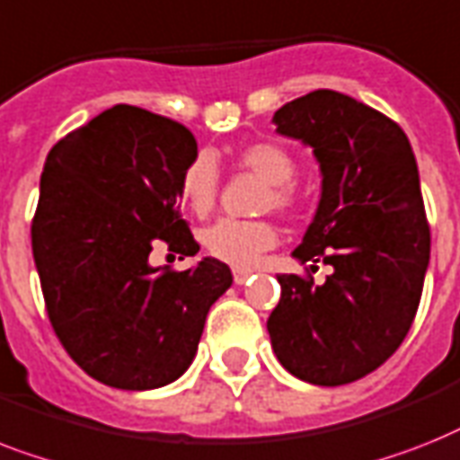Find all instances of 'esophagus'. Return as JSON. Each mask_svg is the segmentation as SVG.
I'll return each mask as SVG.
<instances>
[{
  "label": "esophagus",
  "instance_id": "1",
  "mask_svg": "<svg viewBox=\"0 0 460 460\" xmlns=\"http://www.w3.org/2000/svg\"><path fill=\"white\" fill-rule=\"evenodd\" d=\"M250 279V269H234V281L238 283V286H243V283L248 281Z\"/></svg>",
  "mask_w": 460,
  "mask_h": 460
}]
</instances>
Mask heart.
I'll return each instance as SVG.
<instances>
[{
  "mask_svg": "<svg viewBox=\"0 0 460 460\" xmlns=\"http://www.w3.org/2000/svg\"><path fill=\"white\" fill-rule=\"evenodd\" d=\"M238 165L252 172L269 191L264 196V208H274L279 212H295L300 205V196L295 186L288 184L295 174V163L290 153L271 141H257L245 146L238 153ZM219 193V172L210 155H198L191 165L186 167L181 177V196H184L189 210L198 217H203L215 208ZM205 252L219 262L231 267H252L262 252L274 248L279 241V231L271 222L255 219V222H241V219H219L203 231Z\"/></svg>",
  "mask_w": 460,
  "mask_h": 460,
  "instance_id": "b5f03b06",
  "label": "heart"
}]
</instances>
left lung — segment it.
<instances>
[{
  "instance_id": "8db88e82",
  "label": "left lung",
  "mask_w": 460,
  "mask_h": 460,
  "mask_svg": "<svg viewBox=\"0 0 460 460\" xmlns=\"http://www.w3.org/2000/svg\"><path fill=\"white\" fill-rule=\"evenodd\" d=\"M276 132L312 146L321 200L300 262L331 264L326 283L281 274L267 321L276 359L295 378L335 387L385 364L406 338L430 262L416 155L376 108L316 89L274 113Z\"/></svg>"
}]
</instances>
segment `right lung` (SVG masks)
Returning <instances> with one entry per match:
<instances>
[{
    "label": "right lung",
    "mask_w": 460,
    "mask_h": 460,
    "mask_svg": "<svg viewBox=\"0 0 460 460\" xmlns=\"http://www.w3.org/2000/svg\"><path fill=\"white\" fill-rule=\"evenodd\" d=\"M198 144L184 125L113 106L49 151L32 257L54 333L82 371L118 390H155L191 366L205 316L229 290L215 257L153 267L160 241L196 255L179 198Z\"/></svg>",
    "instance_id": "1"
}]
</instances>
